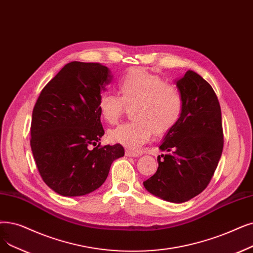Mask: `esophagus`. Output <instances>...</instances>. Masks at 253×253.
<instances>
[{
  "instance_id": "obj_1",
  "label": "esophagus",
  "mask_w": 253,
  "mask_h": 253,
  "mask_svg": "<svg viewBox=\"0 0 253 253\" xmlns=\"http://www.w3.org/2000/svg\"><path fill=\"white\" fill-rule=\"evenodd\" d=\"M125 155L127 157H137V156L140 155V154L138 152H134V151H131V150H126L125 151Z\"/></svg>"
}]
</instances>
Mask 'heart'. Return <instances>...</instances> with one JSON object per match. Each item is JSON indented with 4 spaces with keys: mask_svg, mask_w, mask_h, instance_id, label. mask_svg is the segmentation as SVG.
I'll return each mask as SVG.
<instances>
[{
    "mask_svg": "<svg viewBox=\"0 0 253 253\" xmlns=\"http://www.w3.org/2000/svg\"><path fill=\"white\" fill-rule=\"evenodd\" d=\"M118 94H102L98 111L106 123L113 125L130 108L133 120L111 130L108 135L131 150L146 144L153 132L157 136L167 134L182 114L183 98L178 87L144 68L129 69L118 83Z\"/></svg>",
    "mask_w": 253,
    "mask_h": 253,
    "instance_id": "1",
    "label": "heart"
}]
</instances>
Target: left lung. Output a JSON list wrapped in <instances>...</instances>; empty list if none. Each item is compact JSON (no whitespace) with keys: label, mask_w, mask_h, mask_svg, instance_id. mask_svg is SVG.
I'll return each mask as SVG.
<instances>
[{"label":"left lung","mask_w":253,"mask_h":253,"mask_svg":"<svg viewBox=\"0 0 253 253\" xmlns=\"http://www.w3.org/2000/svg\"><path fill=\"white\" fill-rule=\"evenodd\" d=\"M183 98L182 114L163 142L158 169L144 182L152 194L171 203H184L210 183L223 150L221 109L213 87L188 70L177 81Z\"/></svg>","instance_id":"8db88e82"}]
</instances>
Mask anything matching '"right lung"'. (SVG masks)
<instances>
[{
	"mask_svg": "<svg viewBox=\"0 0 253 253\" xmlns=\"http://www.w3.org/2000/svg\"><path fill=\"white\" fill-rule=\"evenodd\" d=\"M111 82L106 66L74 61L38 97L32 114L31 149L42 180L60 195L81 196L99 188L113 161L124 156L120 144L99 142L104 130L97 104Z\"/></svg>",
	"mask_w": 253,
	"mask_h": 253,
	"instance_id": "right-lung-1",
	"label": "right lung"
}]
</instances>
